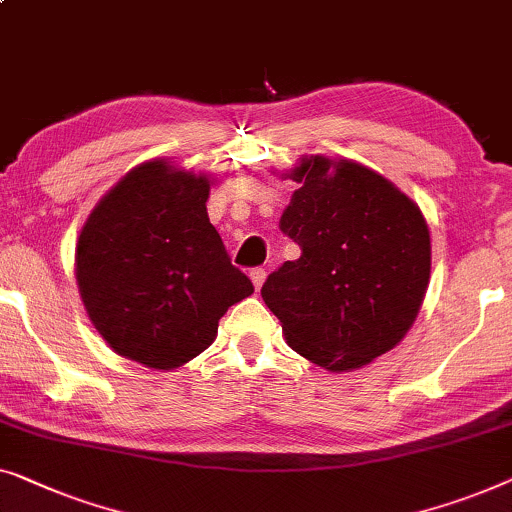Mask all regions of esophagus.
<instances>
[{
	"label": "esophagus",
	"instance_id": "1",
	"mask_svg": "<svg viewBox=\"0 0 512 512\" xmlns=\"http://www.w3.org/2000/svg\"><path fill=\"white\" fill-rule=\"evenodd\" d=\"M249 277H251V284H254L256 291H261V286H263V281H265V270L263 268H254V270L249 272Z\"/></svg>",
	"mask_w": 512,
	"mask_h": 512
}]
</instances>
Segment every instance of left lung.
<instances>
[{"label":"left lung","mask_w":512,"mask_h":512,"mask_svg":"<svg viewBox=\"0 0 512 512\" xmlns=\"http://www.w3.org/2000/svg\"><path fill=\"white\" fill-rule=\"evenodd\" d=\"M279 228L300 244L261 288L288 346L353 372L402 342L425 300L432 240L418 203L351 159L302 157Z\"/></svg>","instance_id":"left-lung-1"}]
</instances>
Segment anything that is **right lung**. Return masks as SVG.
I'll use <instances>...</instances> for the list:
<instances>
[{
	"instance_id": "right-lung-1",
	"label": "right lung",
	"mask_w": 512,
	"mask_h": 512,
	"mask_svg": "<svg viewBox=\"0 0 512 512\" xmlns=\"http://www.w3.org/2000/svg\"><path fill=\"white\" fill-rule=\"evenodd\" d=\"M214 177L168 159L138 164L94 205L76 242L87 316L117 355L177 369L254 293L207 217Z\"/></svg>"
}]
</instances>
